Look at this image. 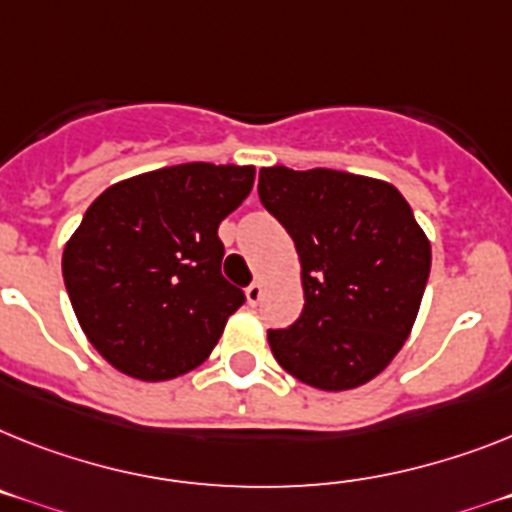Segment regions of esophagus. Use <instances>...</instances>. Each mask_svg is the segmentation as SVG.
<instances>
[{"label": "esophagus", "mask_w": 512, "mask_h": 512, "mask_svg": "<svg viewBox=\"0 0 512 512\" xmlns=\"http://www.w3.org/2000/svg\"><path fill=\"white\" fill-rule=\"evenodd\" d=\"M244 294H247V302L252 304V307H255V304L260 302V299H263V283L252 281L247 286V291H244Z\"/></svg>", "instance_id": "1"}]
</instances>
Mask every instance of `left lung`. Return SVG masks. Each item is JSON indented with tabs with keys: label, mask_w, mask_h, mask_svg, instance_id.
Wrapping results in <instances>:
<instances>
[{
	"label": "left lung",
	"mask_w": 512,
	"mask_h": 512,
	"mask_svg": "<svg viewBox=\"0 0 512 512\" xmlns=\"http://www.w3.org/2000/svg\"><path fill=\"white\" fill-rule=\"evenodd\" d=\"M260 203L291 234L304 309L268 330L289 375L320 390L359 388L409 338L432 247L393 184L333 169H260Z\"/></svg>",
	"instance_id": "obj_1"
}]
</instances>
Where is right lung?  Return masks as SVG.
<instances>
[{"label":"right lung","mask_w":512,"mask_h":512,"mask_svg":"<svg viewBox=\"0 0 512 512\" xmlns=\"http://www.w3.org/2000/svg\"><path fill=\"white\" fill-rule=\"evenodd\" d=\"M255 166L179 163L93 200L64 247L62 276L93 349L124 375L161 382L200 367L244 291L221 276L218 223Z\"/></svg>","instance_id":"add662e5"}]
</instances>
